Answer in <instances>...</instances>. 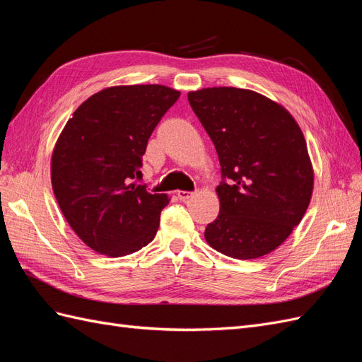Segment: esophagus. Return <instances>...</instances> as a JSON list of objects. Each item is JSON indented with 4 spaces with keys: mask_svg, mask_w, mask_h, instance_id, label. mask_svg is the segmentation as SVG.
Wrapping results in <instances>:
<instances>
[{
    "mask_svg": "<svg viewBox=\"0 0 362 362\" xmlns=\"http://www.w3.org/2000/svg\"><path fill=\"white\" fill-rule=\"evenodd\" d=\"M177 196H178V198H180L181 201H187V199H190V198H192L193 193H192V192H184V190H178V192H177Z\"/></svg>",
    "mask_w": 362,
    "mask_h": 362,
    "instance_id": "1",
    "label": "esophagus"
}]
</instances>
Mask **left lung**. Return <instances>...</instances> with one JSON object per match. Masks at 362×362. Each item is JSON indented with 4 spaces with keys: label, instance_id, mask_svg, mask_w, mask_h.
Listing matches in <instances>:
<instances>
[{
    "label": "left lung",
    "instance_id": "obj_1",
    "mask_svg": "<svg viewBox=\"0 0 362 362\" xmlns=\"http://www.w3.org/2000/svg\"><path fill=\"white\" fill-rule=\"evenodd\" d=\"M221 161V211L205 240L221 254L254 259L286 242L310 205L314 172L298 122L257 92L208 87L189 92Z\"/></svg>",
    "mask_w": 362,
    "mask_h": 362
}]
</instances>
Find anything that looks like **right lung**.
<instances>
[{"label":"right lung","instance_id":"right-lung-1","mask_svg":"<svg viewBox=\"0 0 362 362\" xmlns=\"http://www.w3.org/2000/svg\"><path fill=\"white\" fill-rule=\"evenodd\" d=\"M180 92L160 84L115 86L86 100L51 158L60 210L98 254L124 257L154 240L168 194L137 184L152 131Z\"/></svg>","mask_w":362,"mask_h":362}]
</instances>
